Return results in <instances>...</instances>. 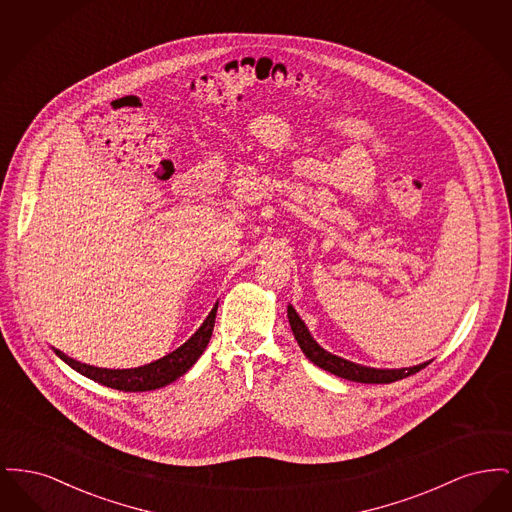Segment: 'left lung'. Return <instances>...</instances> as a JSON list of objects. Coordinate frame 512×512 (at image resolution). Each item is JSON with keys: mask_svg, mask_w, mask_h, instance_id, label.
I'll return each instance as SVG.
<instances>
[{"mask_svg": "<svg viewBox=\"0 0 512 512\" xmlns=\"http://www.w3.org/2000/svg\"><path fill=\"white\" fill-rule=\"evenodd\" d=\"M288 318H290V326H292L293 336L299 343L301 351L307 355V359L311 363L345 378V380H351V382H361V384H391V382H397V380H403L411 374H416L418 370L426 368L430 363H424V365L411 366V368H397V370H380V368H368V366L355 365V363H349L341 357H336L328 351H324L317 341L311 338L309 330L305 328L303 320L299 318V315L295 313L292 305L288 307Z\"/></svg>", "mask_w": 512, "mask_h": 512, "instance_id": "1", "label": "left lung"}]
</instances>
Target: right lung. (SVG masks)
Masks as SVG:
<instances>
[{
  "label": "right lung",
  "instance_id": "obj_1",
  "mask_svg": "<svg viewBox=\"0 0 512 512\" xmlns=\"http://www.w3.org/2000/svg\"><path fill=\"white\" fill-rule=\"evenodd\" d=\"M217 307L205 318L201 328L195 332L190 340L186 341L182 347L172 351L171 355L151 363V365L138 366V368H128V370H107V368H96V366L82 365L74 361L71 357L63 355L61 351L55 349V353L67 363L73 366L76 372L84 374L86 378L98 382L101 386L113 388L119 391H149L159 390L167 384L180 378L184 372H188L195 361L201 357L205 351L207 343L211 340L213 328H215V318H217Z\"/></svg>",
  "mask_w": 512,
  "mask_h": 512
}]
</instances>
